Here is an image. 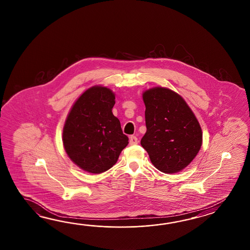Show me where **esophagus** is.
Masks as SVG:
<instances>
[{
	"instance_id": "34e87169",
	"label": "esophagus",
	"mask_w": 250,
	"mask_h": 250,
	"mask_svg": "<svg viewBox=\"0 0 250 250\" xmlns=\"http://www.w3.org/2000/svg\"><path fill=\"white\" fill-rule=\"evenodd\" d=\"M138 138H137L136 136H130V137H129V144H130L131 146H134V145H137V144H138Z\"/></svg>"
}]
</instances>
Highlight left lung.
I'll return each mask as SVG.
<instances>
[{
	"mask_svg": "<svg viewBox=\"0 0 250 250\" xmlns=\"http://www.w3.org/2000/svg\"><path fill=\"white\" fill-rule=\"evenodd\" d=\"M146 132L141 146L156 169L165 173L183 170L202 146V129L186 102L174 91L154 87L143 93Z\"/></svg>",
	"mask_w": 250,
	"mask_h": 250,
	"instance_id": "obj_1",
	"label": "left lung"
}]
</instances>
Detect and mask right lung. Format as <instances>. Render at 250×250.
<instances>
[{"instance_id": "add662e5", "label": "right lung", "mask_w": 250, "mask_h": 250, "mask_svg": "<svg viewBox=\"0 0 250 250\" xmlns=\"http://www.w3.org/2000/svg\"><path fill=\"white\" fill-rule=\"evenodd\" d=\"M115 96L95 85L75 102L64 124L62 141L70 160L90 173L106 171L117 163L128 144L118 118L112 114Z\"/></svg>"}]
</instances>
